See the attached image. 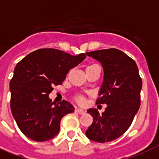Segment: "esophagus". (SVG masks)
<instances>
[{
	"instance_id": "esophagus-1",
	"label": "esophagus",
	"mask_w": 159,
	"mask_h": 159,
	"mask_svg": "<svg viewBox=\"0 0 159 159\" xmlns=\"http://www.w3.org/2000/svg\"><path fill=\"white\" fill-rule=\"evenodd\" d=\"M76 111H77V113L81 114V115H82V114H84L85 113V111H84V110H83V109L78 108V109H77V110H76Z\"/></svg>"
}]
</instances>
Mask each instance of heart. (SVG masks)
Masks as SVG:
<instances>
[{
    "label": "heart",
    "mask_w": 159,
    "mask_h": 159,
    "mask_svg": "<svg viewBox=\"0 0 159 159\" xmlns=\"http://www.w3.org/2000/svg\"><path fill=\"white\" fill-rule=\"evenodd\" d=\"M78 102H81V103H82V102H84V100L82 99V97H80L79 99H78Z\"/></svg>",
    "instance_id": "heart-1"
}]
</instances>
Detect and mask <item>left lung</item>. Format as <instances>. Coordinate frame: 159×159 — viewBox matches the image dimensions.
<instances>
[{
	"label": "left lung",
	"instance_id": "obj_1",
	"mask_svg": "<svg viewBox=\"0 0 159 159\" xmlns=\"http://www.w3.org/2000/svg\"><path fill=\"white\" fill-rule=\"evenodd\" d=\"M102 63L104 78L97 104H106L100 115L97 109H88L93 122L86 131L89 139L106 143L120 137L132 124L140 106L141 79L136 62L116 48L87 53Z\"/></svg>",
	"mask_w": 159,
	"mask_h": 159
}]
</instances>
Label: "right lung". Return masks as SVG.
I'll return each mask as SVG.
<instances>
[{
	"mask_svg": "<svg viewBox=\"0 0 159 159\" xmlns=\"http://www.w3.org/2000/svg\"><path fill=\"white\" fill-rule=\"evenodd\" d=\"M86 57L85 53L72 56L55 48H42L17 63L10 82L11 109L25 135L43 142L58 134L60 121L65 115L74 111V106L67 101L53 102L49 93Z\"/></svg>",
	"mask_w": 159,
	"mask_h": 159,
	"instance_id": "1",
	"label": "right lung"
}]
</instances>
